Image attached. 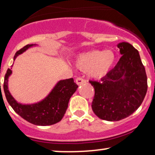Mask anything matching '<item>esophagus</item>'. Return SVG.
<instances>
[{
    "label": "esophagus",
    "instance_id": "esophagus-1",
    "mask_svg": "<svg viewBox=\"0 0 155 155\" xmlns=\"http://www.w3.org/2000/svg\"><path fill=\"white\" fill-rule=\"evenodd\" d=\"M76 83L78 85H81L83 84L86 83V81H85L84 79H83L82 78H77V79H76Z\"/></svg>",
    "mask_w": 155,
    "mask_h": 155
}]
</instances>
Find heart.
<instances>
[{
    "mask_svg": "<svg viewBox=\"0 0 155 155\" xmlns=\"http://www.w3.org/2000/svg\"><path fill=\"white\" fill-rule=\"evenodd\" d=\"M116 55L111 50H94L82 53L76 58L75 65L81 71H89L94 79H101L113 68Z\"/></svg>",
    "mask_w": 155,
    "mask_h": 155,
    "instance_id": "1",
    "label": "heart"
}]
</instances>
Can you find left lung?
<instances>
[{
	"label": "left lung",
	"instance_id": "8db88e82",
	"mask_svg": "<svg viewBox=\"0 0 155 155\" xmlns=\"http://www.w3.org/2000/svg\"><path fill=\"white\" fill-rule=\"evenodd\" d=\"M122 57L101 82L90 81L95 88L92 111L106 121H119L136 111L147 91V77L139 52L127 42L117 44Z\"/></svg>",
	"mask_w": 155,
	"mask_h": 155
}]
</instances>
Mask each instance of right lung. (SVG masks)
Wrapping results in <instances>:
<instances>
[{
    "label": "right lung",
    "instance_id": "right-lung-1",
    "mask_svg": "<svg viewBox=\"0 0 155 155\" xmlns=\"http://www.w3.org/2000/svg\"><path fill=\"white\" fill-rule=\"evenodd\" d=\"M35 46V44H28L17 51L14 57V61L19 54ZM12 68L7 70L3 84V90L7 101L16 113L24 120L35 125H51L60 122L66 111L71 97L78 88V85L74 82V79L60 80L56 83L51 92L38 102L34 104H22L15 100L8 90V78L12 74Z\"/></svg>",
    "mask_w": 155,
    "mask_h": 155
}]
</instances>
